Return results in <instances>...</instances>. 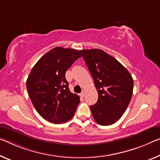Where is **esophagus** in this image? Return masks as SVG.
I'll use <instances>...</instances> for the list:
<instances>
[{"instance_id": "34e87169", "label": "esophagus", "mask_w": 160, "mask_h": 160, "mask_svg": "<svg viewBox=\"0 0 160 160\" xmlns=\"http://www.w3.org/2000/svg\"><path fill=\"white\" fill-rule=\"evenodd\" d=\"M81 97H83L85 96V92H84V90H83L82 92V93H81Z\"/></svg>"}]
</instances>
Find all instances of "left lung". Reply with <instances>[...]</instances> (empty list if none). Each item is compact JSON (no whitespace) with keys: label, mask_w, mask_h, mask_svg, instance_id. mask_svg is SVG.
<instances>
[{"label":"left lung","mask_w":160,"mask_h":160,"mask_svg":"<svg viewBox=\"0 0 160 160\" xmlns=\"http://www.w3.org/2000/svg\"><path fill=\"white\" fill-rule=\"evenodd\" d=\"M94 81L98 101L90 106L93 117L100 125L117 122L131 100L134 82L132 75L116 58L101 49L79 51Z\"/></svg>","instance_id":"1"}]
</instances>
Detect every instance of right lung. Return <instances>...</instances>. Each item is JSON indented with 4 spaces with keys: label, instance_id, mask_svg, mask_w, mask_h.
Returning <instances> with one entry per match:
<instances>
[{
    "label": "right lung",
    "instance_id": "1",
    "mask_svg": "<svg viewBox=\"0 0 160 160\" xmlns=\"http://www.w3.org/2000/svg\"><path fill=\"white\" fill-rule=\"evenodd\" d=\"M80 57L76 49L55 47L37 61L28 76L26 87L32 104L49 122L62 124L74 115L80 99L70 92L65 74Z\"/></svg>",
    "mask_w": 160,
    "mask_h": 160
}]
</instances>
